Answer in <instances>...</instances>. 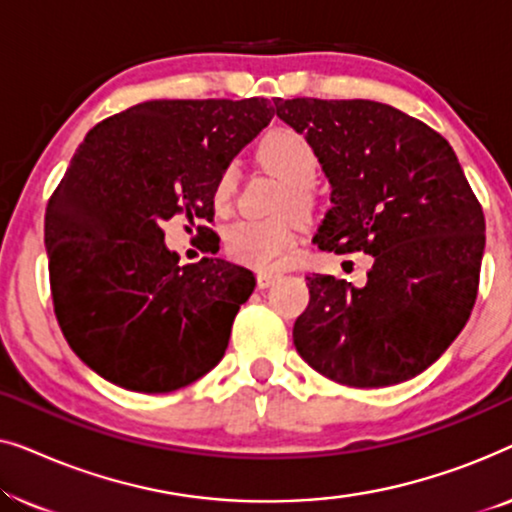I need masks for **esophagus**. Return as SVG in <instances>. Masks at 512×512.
<instances>
[{
  "label": "esophagus",
  "instance_id": "obj_1",
  "mask_svg": "<svg viewBox=\"0 0 512 512\" xmlns=\"http://www.w3.org/2000/svg\"><path fill=\"white\" fill-rule=\"evenodd\" d=\"M277 279H279L277 272H258L256 284H258V289H268V286L275 284Z\"/></svg>",
  "mask_w": 512,
  "mask_h": 512
}]
</instances>
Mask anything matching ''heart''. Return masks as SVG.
<instances>
[{"label":"heart","instance_id":"heart-1","mask_svg":"<svg viewBox=\"0 0 512 512\" xmlns=\"http://www.w3.org/2000/svg\"><path fill=\"white\" fill-rule=\"evenodd\" d=\"M256 158L263 167L286 181L277 202L279 212L289 209L298 219H307L317 202L312 181L317 177L319 158L314 146L296 130L275 128L258 139ZM235 186L237 172L233 167H226L214 184V205L226 207L233 198ZM293 244H296V219L289 214L275 219L233 221L223 235V247L235 263L263 272L277 270L286 261Z\"/></svg>","mask_w":512,"mask_h":512}]
</instances>
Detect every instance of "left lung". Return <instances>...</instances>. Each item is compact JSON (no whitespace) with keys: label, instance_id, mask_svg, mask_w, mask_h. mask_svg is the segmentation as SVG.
<instances>
[{"label":"left lung","instance_id":"1","mask_svg":"<svg viewBox=\"0 0 512 512\" xmlns=\"http://www.w3.org/2000/svg\"><path fill=\"white\" fill-rule=\"evenodd\" d=\"M314 146L331 202L319 249L373 256L368 282L307 275L293 345L328 380L373 389L431 366L478 296L485 214L443 135L370 100H275Z\"/></svg>","mask_w":512,"mask_h":512}]
</instances>
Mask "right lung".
<instances>
[{
    "label": "right lung",
    "instance_id": "1",
    "mask_svg": "<svg viewBox=\"0 0 512 512\" xmlns=\"http://www.w3.org/2000/svg\"><path fill=\"white\" fill-rule=\"evenodd\" d=\"M272 116L263 97L151 100L104 118L76 149L44 242L62 335L104 380L167 394L223 359L256 279L221 258L179 265L163 223L212 221L216 179Z\"/></svg>",
    "mask_w": 512,
    "mask_h": 512
}]
</instances>
